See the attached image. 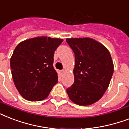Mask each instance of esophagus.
Listing matches in <instances>:
<instances>
[{"label":"esophagus","instance_id":"obj_1","mask_svg":"<svg viewBox=\"0 0 129 129\" xmlns=\"http://www.w3.org/2000/svg\"><path fill=\"white\" fill-rule=\"evenodd\" d=\"M64 72H65V71H64V70H62L61 71V73H64Z\"/></svg>","mask_w":129,"mask_h":129}]
</instances>
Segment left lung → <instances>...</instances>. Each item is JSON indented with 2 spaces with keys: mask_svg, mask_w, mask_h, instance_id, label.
Returning a JSON list of instances; mask_svg holds the SVG:
<instances>
[{
  "mask_svg": "<svg viewBox=\"0 0 129 129\" xmlns=\"http://www.w3.org/2000/svg\"><path fill=\"white\" fill-rule=\"evenodd\" d=\"M75 54L74 83L67 89L70 100L79 106L96 102L108 87L114 65L109 51L89 38H67Z\"/></svg>",
  "mask_w": 129,
  "mask_h": 129,
  "instance_id": "8db88e82",
  "label": "left lung"
}]
</instances>
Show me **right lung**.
I'll list each match as a JSON object with an SVG mask.
<instances>
[{
    "label": "right lung",
    "instance_id": "add662e5",
    "mask_svg": "<svg viewBox=\"0 0 129 129\" xmlns=\"http://www.w3.org/2000/svg\"><path fill=\"white\" fill-rule=\"evenodd\" d=\"M62 39L37 37L17 46L10 60L12 77L21 95L29 101L46 98L58 82L54 54Z\"/></svg>",
    "mask_w": 129,
    "mask_h": 129
}]
</instances>
